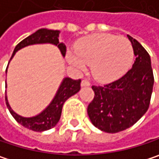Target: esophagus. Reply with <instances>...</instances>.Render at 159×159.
I'll use <instances>...</instances> for the list:
<instances>
[{
  "mask_svg": "<svg viewBox=\"0 0 159 159\" xmlns=\"http://www.w3.org/2000/svg\"><path fill=\"white\" fill-rule=\"evenodd\" d=\"M81 85L82 86H89L90 85V83H89V81L84 79L82 80V82H81Z\"/></svg>",
  "mask_w": 159,
  "mask_h": 159,
  "instance_id": "obj_1",
  "label": "esophagus"
}]
</instances>
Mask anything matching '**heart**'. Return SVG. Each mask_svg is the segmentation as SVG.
Instances as JSON below:
<instances>
[{"label": "heart", "instance_id": "b5f03b06", "mask_svg": "<svg viewBox=\"0 0 159 159\" xmlns=\"http://www.w3.org/2000/svg\"><path fill=\"white\" fill-rule=\"evenodd\" d=\"M134 50L125 37L97 34L81 39L75 52L67 53L68 62L79 70L91 65L92 75L102 83L111 82L124 75L133 63Z\"/></svg>", "mask_w": 159, "mask_h": 159}]
</instances>
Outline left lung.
Masks as SVG:
<instances>
[{
    "label": "left lung",
    "mask_w": 159,
    "mask_h": 159,
    "mask_svg": "<svg viewBox=\"0 0 159 159\" xmlns=\"http://www.w3.org/2000/svg\"><path fill=\"white\" fill-rule=\"evenodd\" d=\"M136 61L121 78L104 86L93 85V101L87 114L92 124L107 133H117L132 126L145 115L150 104L154 75L148 52L136 39L127 35Z\"/></svg>",
    "instance_id": "8db88e82"
}]
</instances>
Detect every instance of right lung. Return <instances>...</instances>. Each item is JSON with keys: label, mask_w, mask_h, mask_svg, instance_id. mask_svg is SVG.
Returning <instances> with one entry per match:
<instances>
[{"label": "right lung", "mask_w": 159, "mask_h": 159, "mask_svg": "<svg viewBox=\"0 0 159 159\" xmlns=\"http://www.w3.org/2000/svg\"><path fill=\"white\" fill-rule=\"evenodd\" d=\"M59 34H60V31H57V30H48L44 28L38 30L34 34L23 39L22 42H20L16 45L15 49L12 52V55L11 57V60L12 59V57L14 56L17 51H19L25 46L37 44V43L54 44L60 49L62 55L65 56V52H66V46L65 45V43H59V39H58ZM6 72H7V69H6ZM80 84H81V79L73 80L72 78L65 77V79L63 80L61 85L59 86V89L55 94V96L53 97V99L52 100L50 105L42 113H40L39 115L33 117H23L17 115L10 107L8 103L7 95L5 94L6 106L10 113L11 114V116L14 117V119L19 124L23 125L24 127L31 129L33 131H36V132L45 131L56 125V124L60 120L62 109H63V106L65 102L69 97L79 92L80 88H81Z\"/></svg>", "instance_id": "add662e5"}]
</instances>
